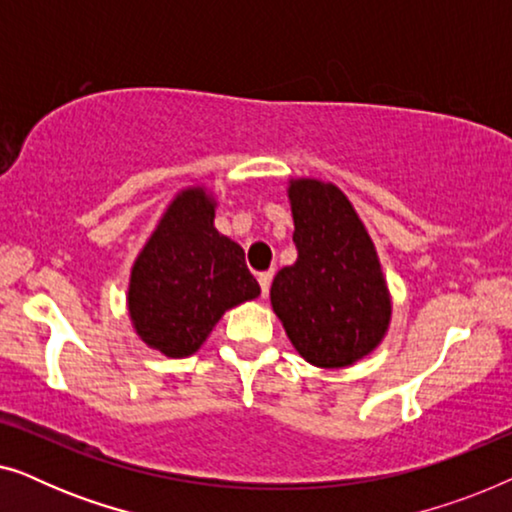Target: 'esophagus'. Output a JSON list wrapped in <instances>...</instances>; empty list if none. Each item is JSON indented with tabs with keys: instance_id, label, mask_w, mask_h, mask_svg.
I'll list each match as a JSON object with an SVG mask.
<instances>
[{
	"instance_id": "1",
	"label": "esophagus",
	"mask_w": 512,
	"mask_h": 512,
	"mask_svg": "<svg viewBox=\"0 0 512 512\" xmlns=\"http://www.w3.org/2000/svg\"><path fill=\"white\" fill-rule=\"evenodd\" d=\"M270 282H272V270H268V272H258V284H261L263 296H268Z\"/></svg>"
}]
</instances>
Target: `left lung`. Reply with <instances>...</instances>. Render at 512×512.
Returning <instances> with one entry per match:
<instances>
[{"mask_svg": "<svg viewBox=\"0 0 512 512\" xmlns=\"http://www.w3.org/2000/svg\"><path fill=\"white\" fill-rule=\"evenodd\" d=\"M298 258L272 279L270 303L291 345L317 368H347L384 340L391 296L375 244L331 181L291 179Z\"/></svg>", "mask_w": 512, "mask_h": 512, "instance_id": "obj_1", "label": "left lung"}]
</instances>
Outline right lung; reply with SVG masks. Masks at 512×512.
Masks as SVG:
<instances>
[{
	"label": "right lung",
	"mask_w": 512,
	"mask_h": 512,
	"mask_svg": "<svg viewBox=\"0 0 512 512\" xmlns=\"http://www.w3.org/2000/svg\"><path fill=\"white\" fill-rule=\"evenodd\" d=\"M214 209L205 186L179 191L132 263V328L170 359L198 352L226 310L261 296L244 249L214 228Z\"/></svg>",
	"instance_id": "add662e5"
}]
</instances>
